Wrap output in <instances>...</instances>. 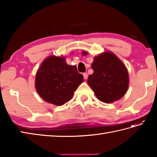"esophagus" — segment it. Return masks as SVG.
<instances>
[{
  "label": "esophagus",
  "mask_w": 157,
  "mask_h": 157,
  "mask_svg": "<svg viewBox=\"0 0 157 157\" xmlns=\"http://www.w3.org/2000/svg\"><path fill=\"white\" fill-rule=\"evenodd\" d=\"M83 75H84V78L85 79H88V74L86 73H84V74H83Z\"/></svg>",
  "instance_id": "34e87169"
}]
</instances>
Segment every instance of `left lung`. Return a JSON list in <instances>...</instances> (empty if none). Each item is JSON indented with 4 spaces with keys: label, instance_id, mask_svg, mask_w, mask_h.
I'll return each mask as SVG.
<instances>
[{
    "label": "left lung",
    "instance_id": "1",
    "mask_svg": "<svg viewBox=\"0 0 157 157\" xmlns=\"http://www.w3.org/2000/svg\"><path fill=\"white\" fill-rule=\"evenodd\" d=\"M94 73L90 75L88 84L98 99L111 103L121 99L128 91L129 75L123 62L112 52H105L94 58Z\"/></svg>",
    "mask_w": 157,
    "mask_h": 157
}]
</instances>
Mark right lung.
I'll return each mask as SVG.
<instances>
[{
    "mask_svg": "<svg viewBox=\"0 0 157 157\" xmlns=\"http://www.w3.org/2000/svg\"><path fill=\"white\" fill-rule=\"evenodd\" d=\"M75 65L67 64L64 56L51 55L42 63L36 72L35 87L39 96L48 103L64 105L84 82Z\"/></svg>",
    "mask_w": 157,
    "mask_h": 157,
    "instance_id": "right-lung-1",
    "label": "right lung"
}]
</instances>
